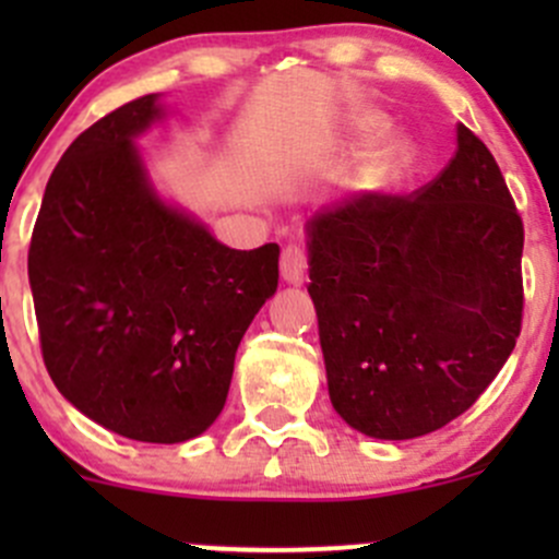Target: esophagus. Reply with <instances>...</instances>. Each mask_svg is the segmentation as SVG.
<instances>
[{"instance_id": "34e87169", "label": "esophagus", "mask_w": 559, "mask_h": 559, "mask_svg": "<svg viewBox=\"0 0 559 559\" xmlns=\"http://www.w3.org/2000/svg\"><path fill=\"white\" fill-rule=\"evenodd\" d=\"M308 270V253L306 248L289 243L281 251V275L286 284H302V275Z\"/></svg>"}]
</instances>
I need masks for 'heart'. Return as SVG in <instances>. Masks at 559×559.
Returning a JSON list of instances; mask_svg holds the SVG:
<instances>
[{"label":"heart","mask_w":559,"mask_h":559,"mask_svg":"<svg viewBox=\"0 0 559 559\" xmlns=\"http://www.w3.org/2000/svg\"><path fill=\"white\" fill-rule=\"evenodd\" d=\"M381 127H384V123L376 116H370L368 121H365V129H370V132H379ZM405 162H408V148H405V143H400V140H392V143H386L384 148L376 151V154L370 156L365 175H368L370 180H389L392 175L403 170Z\"/></svg>","instance_id":"b5f03b06"}]
</instances>
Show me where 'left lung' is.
Here are the masks:
<instances>
[{
	"mask_svg": "<svg viewBox=\"0 0 559 559\" xmlns=\"http://www.w3.org/2000/svg\"><path fill=\"white\" fill-rule=\"evenodd\" d=\"M522 246L503 173L465 123L421 189L368 191L316 213L308 292L337 414L384 441L465 414L522 332Z\"/></svg>",
	"mask_w": 559,
	"mask_h": 559,
	"instance_id": "8db88e82",
	"label": "left lung"
}]
</instances>
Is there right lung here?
I'll return each mask as SVG.
<instances>
[{"label": "right lung", "mask_w": 559, "mask_h": 559, "mask_svg": "<svg viewBox=\"0 0 559 559\" xmlns=\"http://www.w3.org/2000/svg\"><path fill=\"white\" fill-rule=\"evenodd\" d=\"M154 118L148 94L72 140L45 186L29 284L56 389L118 436L180 443L222 414L281 248L235 251L156 200L132 145Z\"/></svg>", "instance_id": "right-lung-1"}]
</instances>
